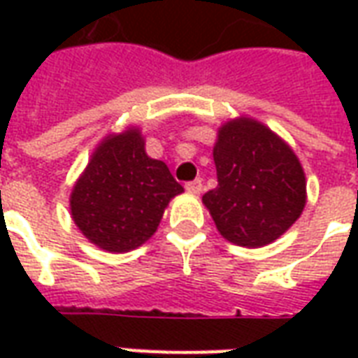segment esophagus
<instances>
[{"mask_svg": "<svg viewBox=\"0 0 358 358\" xmlns=\"http://www.w3.org/2000/svg\"><path fill=\"white\" fill-rule=\"evenodd\" d=\"M186 189H187V194H194V195L201 194L203 182H201V180H194V182H187Z\"/></svg>", "mask_w": 358, "mask_h": 358, "instance_id": "esophagus-1", "label": "esophagus"}]
</instances>
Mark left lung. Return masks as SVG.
Here are the masks:
<instances>
[{
	"label": "left lung",
	"instance_id": "8db88e82",
	"mask_svg": "<svg viewBox=\"0 0 358 358\" xmlns=\"http://www.w3.org/2000/svg\"><path fill=\"white\" fill-rule=\"evenodd\" d=\"M218 186L203 205L220 236L240 248H264L293 226L307 203L299 159L268 126L238 117L218 128L213 148Z\"/></svg>",
	"mask_w": 358,
	"mask_h": 358
}]
</instances>
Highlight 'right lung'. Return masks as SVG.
<instances>
[{"label": "right lung", "instance_id": "obj_1", "mask_svg": "<svg viewBox=\"0 0 358 358\" xmlns=\"http://www.w3.org/2000/svg\"><path fill=\"white\" fill-rule=\"evenodd\" d=\"M184 192L169 166L145 153L138 126L105 136L71 192V217L103 251L126 253L157 232L171 199Z\"/></svg>", "mask_w": 358, "mask_h": 358}]
</instances>
